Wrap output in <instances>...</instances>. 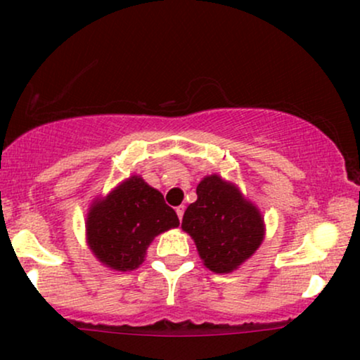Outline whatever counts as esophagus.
I'll list each match as a JSON object with an SVG mask.
<instances>
[{
  "label": "esophagus",
  "instance_id": "obj_1",
  "mask_svg": "<svg viewBox=\"0 0 360 360\" xmlns=\"http://www.w3.org/2000/svg\"><path fill=\"white\" fill-rule=\"evenodd\" d=\"M176 214L179 217V221H183V214H184V206H177L176 207Z\"/></svg>",
  "mask_w": 360,
  "mask_h": 360
}]
</instances>
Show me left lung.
<instances>
[{"label":"left lung","mask_w":360,"mask_h":360,"mask_svg":"<svg viewBox=\"0 0 360 360\" xmlns=\"http://www.w3.org/2000/svg\"><path fill=\"white\" fill-rule=\"evenodd\" d=\"M195 194L198 201L186 209L181 227L194 239L207 269L216 274L233 272L262 243L261 212L238 186L217 174L204 177Z\"/></svg>","instance_id":"obj_1"}]
</instances>
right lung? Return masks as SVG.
<instances>
[{"mask_svg":"<svg viewBox=\"0 0 360 360\" xmlns=\"http://www.w3.org/2000/svg\"><path fill=\"white\" fill-rule=\"evenodd\" d=\"M177 226V214L165 202V195L143 177L131 176L91 206L86 234L99 262L124 272L143 264L158 234Z\"/></svg>","mask_w":360,"mask_h":360,"instance_id":"add662e5","label":"right lung"}]
</instances>
